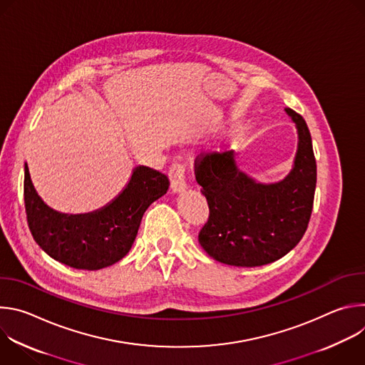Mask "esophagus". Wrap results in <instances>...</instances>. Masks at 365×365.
<instances>
[{"label": "esophagus", "mask_w": 365, "mask_h": 365, "mask_svg": "<svg viewBox=\"0 0 365 365\" xmlns=\"http://www.w3.org/2000/svg\"><path fill=\"white\" fill-rule=\"evenodd\" d=\"M170 187L173 192H180L186 187V165L182 162H175L169 169Z\"/></svg>", "instance_id": "obj_1"}]
</instances>
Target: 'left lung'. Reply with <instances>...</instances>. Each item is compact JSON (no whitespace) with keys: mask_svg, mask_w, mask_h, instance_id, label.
Masks as SVG:
<instances>
[{"mask_svg":"<svg viewBox=\"0 0 365 365\" xmlns=\"http://www.w3.org/2000/svg\"><path fill=\"white\" fill-rule=\"evenodd\" d=\"M299 133L294 168L279 183H257L240 172L234 151L202 153L195 176L210 206L197 240L217 262L258 267L276 262L306 232L317 187V160L306 121L286 108Z\"/></svg>","mask_w":365,"mask_h":365,"instance_id":"8db88e82","label":"left lung"}]
</instances>
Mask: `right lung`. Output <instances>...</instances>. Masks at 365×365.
Instances as JSON below:
<instances>
[{"label": "right lung", "instance_id": "add662e5", "mask_svg": "<svg viewBox=\"0 0 365 365\" xmlns=\"http://www.w3.org/2000/svg\"><path fill=\"white\" fill-rule=\"evenodd\" d=\"M168 189L166 175L140 166L110 205L91 214L68 215L40 199L24 166V206L34 241L56 262L78 270H99L125 257L145 210Z\"/></svg>", "mask_w": 365, "mask_h": 365}]
</instances>
